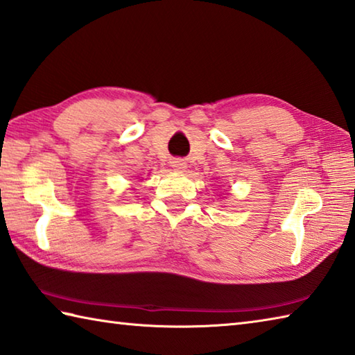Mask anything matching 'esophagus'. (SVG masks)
Returning <instances> with one entry per match:
<instances>
[{"label":"esophagus","mask_w":355,"mask_h":355,"mask_svg":"<svg viewBox=\"0 0 355 355\" xmlns=\"http://www.w3.org/2000/svg\"><path fill=\"white\" fill-rule=\"evenodd\" d=\"M171 166L175 171H183L184 168H186V163L183 162V159H180V158H177V159H172V163H171Z\"/></svg>","instance_id":"esophagus-1"}]
</instances>
